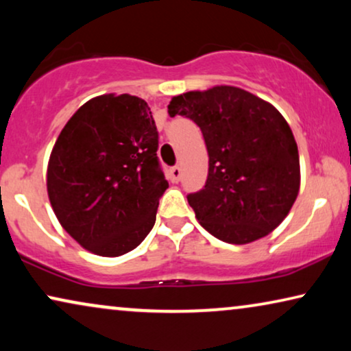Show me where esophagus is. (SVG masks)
Masks as SVG:
<instances>
[{
	"instance_id": "esophagus-1",
	"label": "esophagus",
	"mask_w": 351,
	"mask_h": 351,
	"mask_svg": "<svg viewBox=\"0 0 351 351\" xmlns=\"http://www.w3.org/2000/svg\"><path fill=\"white\" fill-rule=\"evenodd\" d=\"M169 174H171V180L176 182V184H177V182H179L180 177H182V169L179 166H174V167H171Z\"/></svg>"
}]
</instances>
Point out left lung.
<instances>
[{
    "mask_svg": "<svg viewBox=\"0 0 351 351\" xmlns=\"http://www.w3.org/2000/svg\"><path fill=\"white\" fill-rule=\"evenodd\" d=\"M167 113L198 124L208 148V180L189 195L201 227L230 244L271 233L300 189L299 150L285 117L267 100L225 84L176 95Z\"/></svg>",
    "mask_w": 351,
    "mask_h": 351,
    "instance_id": "8db88e82",
    "label": "left lung"
}]
</instances>
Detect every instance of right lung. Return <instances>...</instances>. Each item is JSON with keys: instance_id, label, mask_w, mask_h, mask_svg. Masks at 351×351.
<instances>
[{"instance_id": "right-lung-1", "label": "right lung", "mask_w": 351, "mask_h": 351, "mask_svg": "<svg viewBox=\"0 0 351 351\" xmlns=\"http://www.w3.org/2000/svg\"><path fill=\"white\" fill-rule=\"evenodd\" d=\"M156 150L155 119L136 95H97L66 121L47 162V196L86 251L119 257L150 233L169 186Z\"/></svg>"}]
</instances>
